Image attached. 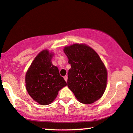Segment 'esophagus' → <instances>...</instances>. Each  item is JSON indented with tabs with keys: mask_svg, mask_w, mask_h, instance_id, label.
<instances>
[{
	"mask_svg": "<svg viewBox=\"0 0 133 133\" xmlns=\"http://www.w3.org/2000/svg\"><path fill=\"white\" fill-rule=\"evenodd\" d=\"M64 80L65 81H68V76H65L64 77Z\"/></svg>",
	"mask_w": 133,
	"mask_h": 133,
	"instance_id": "34e87169",
	"label": "esophagus"
}]
</instances>
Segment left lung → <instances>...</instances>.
Listing matches in <instances>:
<instances>
[{
    "instance_id": "obj_1",
    "label": "left lung",
    "mask_w": 133,
    "mask_h": 133,
    "mask_svg": "<svg viewBox=\"0 0 133 133\" xmlns=\"http://www.w3.org/2000/svg\"><path fill=\"white\" fill-rule=\"evenodd\" d=\"M71 68L68 86L80 103L92 104L106 90L108 72L99 55L91 47L74 44L64 49Z\"/></svg>"
}]
</instances>
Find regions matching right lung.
<instances>
[{
    "mask_svg": "<svg viewBox=\"0 0 133 133\" xmlns=\"http://www.w3.org/2000/svg\"><path fill=\"white\" fill-rule=\"evenodd\" d=\"M54 54L45 49L35 57L25 74V86L30 97L39 104L48 105L67 85L51 61Z\"/></svg>",
    "mask_w": 133,
    "mask_h": 133,
    "instance_id": "1",
    "label": "right lung"
}]
</instances>
